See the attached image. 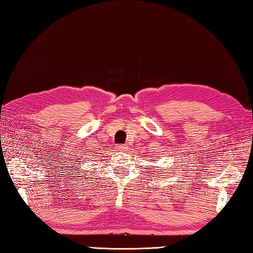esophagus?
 Here are the masks:
<instances>
[{"mask_svg": "<svg viewBox=\"0 0 253 253\" xmlns=\"http://www.w3.org/2000/svg\"><path fill=\"white\" fill-rule=\"evenodd\" d=\"M115 149L117 150V151H125V150L127 149V147L124 146V144H117V146L115 147Z\"/></svg>", "mask_w": 253, "mask_h": 253, "instance_id": "esophagus-1", "label": "esophagus"}]
</instances>
